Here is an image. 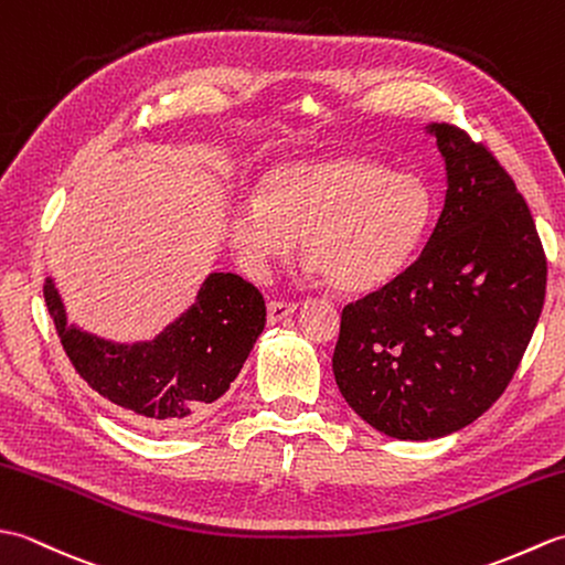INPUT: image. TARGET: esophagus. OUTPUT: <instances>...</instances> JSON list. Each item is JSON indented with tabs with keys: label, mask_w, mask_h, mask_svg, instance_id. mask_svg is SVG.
<instances>
[{
	"label": "esophagus",
	"mask_w": 565,
	"mask_h": 565,
	"mask_svg": "<svg viewBox=\"0 0 565 565\" xmlns=\"http://www.w3.org/2000/svg\"><path fill=\"white\" fill-rule=\"evenodd\" d=\"M298 303L291 301H269L267 303V322L269 326H276V322H281L284 318H289L296 313Z\"/></svg>",
	"instance_id": "obj_1"
}]
</instances>
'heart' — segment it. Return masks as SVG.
<instances>
[{"label":"heart","instance_id":"heart-1","mask_svg":"<svg viewBox=\"0 0 565 565\" xmlns=\"http://www.w3.org/2000/svg\"><path fill=\"white\" fill-rule=\"evenodd\" d=\"M435 215V189L419 174H393L371 158L298 160L264 177L262 196L237 201L231 239L245 267L262 274L301 237L310 271L362 294L407 269Z\"/></svg>","mask_w":565,"mask_h":565}]
</instances>
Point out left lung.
I'll return each instance as SVG.
<instances>
[{"mask_svg": "<svg viewBox=\"0 0 565 565\" xmlns=\"http://www.w3.org/2000/svg\"><path fill=\"white\" fill-rule=\"evenodd\" d=\"M427 134L447 167L439 221L411 267L344 306L332 354L352 411L415 441L471 425L500 398L546 296L542 239L512 177L461 128Z\"/></svg>", "mask_w": 565, "mask_h": 565, "instance_id": "obj_1", "label": "left lung"}]
</instances>
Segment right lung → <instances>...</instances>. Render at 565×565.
<instances>
[{
  "mask_svg": "<svg viewBox=\"0 0 565 565\" xmlns=\"http://www.w3.org/2000/svg\"><path fill=\"white\" fill-rule=\"evenodd\" d=\"M60 344L77 374L136 425L167 431L196 423L231 388L267 322L262 294L213 271L186 313L150 342L121 344L70 326L55 281L43 284Z\"/></svg>",
  "mask_w": 565,
  "mask_h": 565,
  "instance_id": "1",
  "label": "right lung"
}]
</instances>
